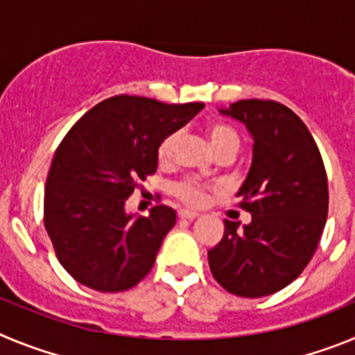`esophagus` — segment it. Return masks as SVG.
Here are the masks:
<instances>
[{
	"label": "esophagus",
	"instance_id": "esophagus-1",
	"mask_svg": "<svg viewBox=\"0 0 355 355\" xmlns=\"http://www.w3.org/2000/svg\"><path fill=\"white\" fill-rule=\"evenodd\" d=\"M178 216H180L181 220H193V218L199 216V213L190 211V209H180V211H178Z\"/></svg>",
	"mask_w": 355,
	"mask_h": 355
}]
</instances>
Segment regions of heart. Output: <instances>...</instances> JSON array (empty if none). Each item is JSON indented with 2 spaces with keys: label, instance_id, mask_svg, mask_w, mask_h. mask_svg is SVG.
<instances>
[{
  "label": "heart",
  "instance_id": "b5f03b06",
  "mask_svg": "<svg viewBox=\"0 0 355 355\" xmlns=\"http://www.w3.org/2000/svg\"><path fill=\"white\" fill-rule=\"evenodd\" d=\"M206 135H208V140L215 153H218L222 149L236 150L238 146H240V139H238L236 131L233 128L225 126V124H220V122L209 124L208 130H206ZM178 139H180L178 133H171L159 142L156 156H158V162L162 165H167V163L172 162L175 146H178ZM208 184L200 183L199 180H193V178H184V180L175 181L171 187L172 196L180 200V202H183L187 206H192V208L205 205L206 197H208Z\"/></svg>",
  "mask_w": 355,
  "mask_h": 355
}]
</instances>
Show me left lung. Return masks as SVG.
Returning <instances> with one entry per match:
<instances>
[{"instance_id": "left-lung-1", "label": "left lung", "mask_w": 355, "mask_h": 355, "mask_svg": "<svg viewBox=\"0 0 355 355\" xmlns=\"http://www.w3.org/2000/svg\"><path fill=\"white\" fill-rule=\"evenodd\" d=\"M243 122L254 139L252 167L238 202L252 222L225 220L222 240L208 250L209 270L238 297H265L295 281L324 233L329 187L324 159L307 126L288 106L243 99L220 110Z\"/></svg>"}]
</instances>
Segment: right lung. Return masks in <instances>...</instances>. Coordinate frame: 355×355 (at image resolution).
<instances>
[{
  "label": "right lung",
  "mask_w": 355,
  "mask_h": 355,
  "mask_svg": "<svg viewBox=\"0 0 355 355\" xmlns=\"http://www.w3.org/2000/svg\"><path fill=\"white\" fill-rule=\"evenodd\" d=\"M202 103L167 105L114 96L90 108L55 150L44 190V227L74 281L103 293L139 284L156 261L175 211L126 215L128 197L155 174L158 146L183 128Z\"/></svg>",
  "instance_id": "1"
}]
</instances>
